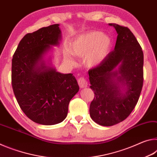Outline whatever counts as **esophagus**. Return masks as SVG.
Instances as JSON below:
<instances>
[{"mask_svg":"<svg viewBox=\"0 0 157 157\" xmlns=\"http://www.w3.org/2000/svg\"><path fill=\"white\" fill-rule=\"evenodd\" d=\"M78 84L79 87H81V88H84V87H86L87 84V81L86 80V79L84 78L83 77H81V78H79L78 80Z\"/></svg>","mask_w":157,"mask_h":157,"instance_id":"esophagus-1","label":"esophagus"}]
</instances>
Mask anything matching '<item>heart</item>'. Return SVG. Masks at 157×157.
I'll return each mask as SVG.
<instances>
[{
  "label": "heart",
  "mask_w": 157,
  "mask_h": 157,
  "mask_svg": "<svg viewBox=\"0 0 157 157\" xmlns=\"http://www.w3.org/2000/svg\"><path fill=\"white\" fill-rule=\"evenodd\" d=\"M111 39L99 31H93L76 37L71 44V50L74 55L84 57L89 66L100 63L107 56L111 47ZM66 59L73 62L71 52L65 53Z\"/></svg>",
  "instance_id": "1"
}]
</instances>
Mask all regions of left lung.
Returning <instances> with one entry per match:
<instances>
[{
    "instance_id": "left-lung-1",
    "label": "left lung",
    "mask_w": 157,
    "mask_h": 157,
    "mask_svg": "<svg viewBox=\"0 0 157 157\" xmlns=\"http://www.w3.org/2000/svg\"><path fill=\"white\" fill-rule=\"evenodd\" d=\"M109 25L118 33L115 48L89 71L90 87L94 93L90 115L95 123L107 127L129 116L139 101L143 84V52L139 43L127 27ZM120 83L127 86L123 94Z\"/></svg>"
}]
</instances>
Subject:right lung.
<instances>
[{
    "instance_id": "obj_1",
    "label": "right lung",
    "mask_w": 157,
    "mask_h": 157,
    "mask_svg": "<svg viewBox=\"0 0 157 157\" xmlns=\"http://www.w3.org/2000/svg\"><path fill=\"white\" fill-rule=\"evenodd\" d=\"M60 39L59 24L28 33L12 58V85L16 99L30 120L44 125L64 120L69 102L79 91L73 74L57 72L42 61L50 46L58 45Z\"/></svg>"
}]
</instances>
